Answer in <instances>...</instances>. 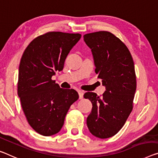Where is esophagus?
Masks as SVG:
<instances>
[{
	"instance_id": "1",
	"label": "esophagus",
	"mask_w": 158,
	"mask_h": 158,
	"mask_svg": "<svg viewBox=\"0 0 158 158\" xmlns=\"http://www.w3.org/2000/svg\"><path fill=\"white\" fill-rule=\"evenodd\" d=\"M78 94H79V99H82L83 98V94L84 92L82 90H78Z\"/></svg>"
}]
</instances>
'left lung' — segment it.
Here are the masks:
<instances>
[{
  "label": "left lung",
  "mask_w": 158,
  "mask_h": 158,
  "mask_svg": "<svg viewBox=\"0 0 158 158\" xmlns=\"http://www.w3.org/2000/svg\"><path fill=\"white\" fill-rule=\"evenodd\" d=\"M83 37L93 54L95 73L106 87L102 96L90 92L84 94L93 104L87 125L94 136L110 138L119 131L133 110L136 89L134 63L127 46L110 31Z\"/></svg>",
  "instance_id": "1"
}]
</instances>
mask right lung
<instances>
[{"instance_id":"1","label":"right lung","mask_w":158,"mask_h":158,"mask_svg":"<svg viewBox=\"0 0 158 158\" xmlns=\"http://www.w3.org/2000/svg\"><path fill=\"white\" fill-rule=\"evenodd\" d=\"M81 34L49 31L31 41L21 58L18 94L31 127L45 136L59 133L65 115L79 96L73 89H63L52 77L64 69Z\"/></svg>"}]
</instances>
